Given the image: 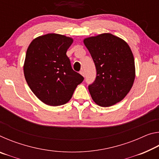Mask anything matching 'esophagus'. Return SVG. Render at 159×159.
Instances as JSON below:
<instances>
[{
    "label": "esophagus",
    "mask_w": 159,
    "mask_h": 159,
    "mask_svg": "<svg viewBox=\"0 0 159 159\" xmlns=\"http://www.w3.org/2000/svg\"><path fill=\"white\" fill-rule=\"evenodd\" d=\"M79 73H80V74H81L82 75V76H83V77H84L85 76V73H84V71H83V70L82 69V70H80V72H79Z\"/></svg>",
    "instance_id": "1"
}]
</instances>
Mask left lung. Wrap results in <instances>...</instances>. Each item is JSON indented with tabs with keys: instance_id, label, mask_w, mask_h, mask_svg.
I'll return each instance as SVG.
<instances>
[{
	"instance_id": "8db88e82",
	"label": "left lung",
	"mask_w": 159,
	"mask_h": 159,
	"mask_svg": "<svg viewBox=\"0 0 159 159\" xmlns=\"http://www.w3.org/2000/svg\"><path fill=\"white\" fill-rule=\"evenodd\" d=\"M96 67L97 76L88 90L93 101L103 107L121 101L135 78L134 57L124 40L109 33L83 40Z\"/></svg>"
}]
</instances>
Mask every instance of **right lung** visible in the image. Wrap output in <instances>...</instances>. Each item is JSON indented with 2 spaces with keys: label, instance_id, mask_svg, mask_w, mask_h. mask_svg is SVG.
Returning <instances> with one entry per match:
<instances>
[{
  "label": "right lung",
  "instance_id": "1",
  "mask_svg": "<svg viewBox=\"0 0 159 159\" xmlns=\"http://www.w3.org/2000/svg\"><path fill=\"white\" fill-rule=\"evenodd\" d=\"M73 39L57 34L36 38L26 50L24 74L32 92L50 106H60L71 99L84 79L74 71L66 56Z\"/></svg>",
  "mask_w": 159,
  "mask_h": 159
}]
</instances>
